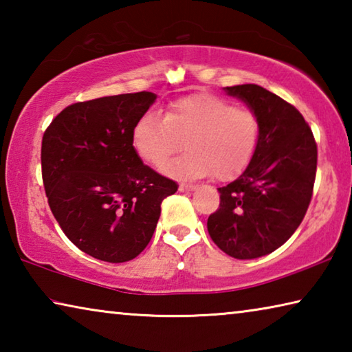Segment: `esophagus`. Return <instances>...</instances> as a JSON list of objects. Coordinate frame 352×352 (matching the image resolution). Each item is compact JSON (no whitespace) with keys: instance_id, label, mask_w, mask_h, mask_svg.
Instances as JSON below:
<instances>
[{"instance_id":"34e87169","label":"esophagus","mask_w":352,"mask_h":352,"mask_svg":"<svg viewBox=\"0 0 352 352\" xmlns=\"http://www.w3.org/2000/svg\"><path fill=\"white\" fill-rule=\"evenodd\" d=\"M199 186H195V184H184V183H182L180 186H178V189H180L182 192H186V190L189 192V190H195Z\"/></svg>"}]
</instances>
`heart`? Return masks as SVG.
<instances>
[{
	"mask_svg": "<svg viewBox=\"0 0 352 352\" xmlns=\"http://www.w3.org/2000/svg\"><path fill=\"white\" fill-rule=\"evenodd\" d=\"M184 147L188 152L166 169L175 178L214 177L233 180L248 169L261 144V119L214 94H194L170 102L160 118L146 113L132 130L138 157L164 169Z\"/></svg>",
	"mask_w": 352,
	"mask_h": 352,
	"instance_id": "obj_1",
	"label": "heart"
}]
</instances>
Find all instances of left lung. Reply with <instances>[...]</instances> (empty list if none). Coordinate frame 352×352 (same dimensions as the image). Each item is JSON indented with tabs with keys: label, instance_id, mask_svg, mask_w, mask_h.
Masks as SVG:
<instances>
[{
	"label": "left lung",
	"instance_id": "8db88e82",
	"mask_svg": "<svg viewBox=\"0 0 352 352\" xmlns=\"http://www.w3.org/2000/svg\"><path fill=\"white\" fill-rule=\"evenodd\" d=\"M261 119V144L252 164L219 188V210L208 217L214 243L236 259L275 252L295 233L311 204L317 142L294 105L254 83L226 87Z\"/></svg>",
	"mask_w": 352,
	"mask_h": 352
}]
</instances>
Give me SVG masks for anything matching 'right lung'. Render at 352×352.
<instances>
[{"label": "right lung", "instance_id": "obj_1", "mask_svg": "<svg viewBox=\"0 0 352 352\" xmlns=\"http://www.w3.org/2000/svg\"><path fill=\"white\" fill-rule=\"evenodd\" d=\"M157 94L105 96L67 107L41 141L47 204L83 253L127 262L151 242L162 201L178 184L142 164L132 130Z\"/></svg>", "mask_w": 352, "mask_h": 352}]
</instances>
